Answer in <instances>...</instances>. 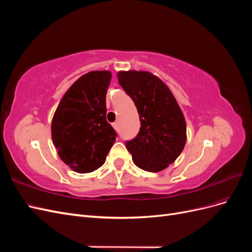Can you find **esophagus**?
<instances>
[{"label":"esophagus","mask_w":252,"mask_h":252,"mask_svg":"<svg viewBox=\"0 0 252 252\" xmlns=\"http://www.w3.org/2000/svg\"><path fill=\"white\" fill-rule=\"evenodd\" d=\"M112 127H113L114 129H116V130H118V128H119V124H118V123H113V124H112Z\"/></svg>","instance_id":"obj_1"}]
</instances>
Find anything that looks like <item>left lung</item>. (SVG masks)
<instances>
[{"mask_svg":"<svg viewBox=\"0 0 252 252\" xmlns=\"http://www.w3.org/2000/svg\"><path fill=\"white\" fill-rule=\"evenodd\" d=\"M118 80L139 112L138 135L126 142L134 164L149 172L162 171L186 144V122L166 84L148 71H119Z\"/></svg>","mask_w":252,"mask_h":252,"instance_id":"1","label":"left lung"}]
</instances>
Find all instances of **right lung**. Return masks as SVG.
Returning a JSON list of instances; mask_svg holds the SVG:
<instances>
[{
    "mask_svg": "<svg viewBox=\"0 0 252 252\" xmlns=\"http://www.w3.org/2000/svg\"><path fill=\"white\" fill-rule=\"evenodd\" d=\"M107 70L90 71L69 87L51 122V138L62 161L79 173L94 171L105 163L117 132L106 120Z\"/></svg>",
    "mask_w": 252,
    "mask_h": 252,
    "instance_id": "obj_1",
    "label": "right lung"
}]
</instances>
